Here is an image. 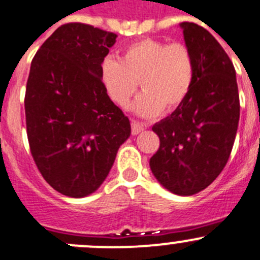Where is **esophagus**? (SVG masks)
Masks as SVG:
<instances>
[{
  "label": "esophagus",
  "mask_w": 260,
  "mask_h": 260,
  "mask_svg": "<svg viewBox=\"0 0 260 260\" xmlns=\"http://www.w3.org/2000/svg\"><path fill=\"white\" fill-rule=\"evenodd\" d=\"M145 129V125L142 124V123L137 122V120L132 119V135L136 136L138 135L140 132H142V131Z\"/></svg>",
  "instance_id": "1"
}]
</instances>
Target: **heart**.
<instances>
[{"label": "heart", "mask_w": 260, "mask_h": 260, "mask_svg": "<svg viewBox=\"0 0 260 260\" xmlns=\"http://www.w3.org/2000/svg\"><path fill=\"white\" fill-rule=\"evenodd\" d=\"M194 79V58L183 43L143 39L128 45L119 60L107 57L100 64V80L108 96L125 107L140 81L143 92L133 109L153 118L165 108L173 110L185 100Z\"/></svg>", "instance_id": "heart-1"}]
</instances>
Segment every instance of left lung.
Segmentation results:
<instances>
[{"mask_svg": "<svg viewBox=\"0 0 260 260\" xmlns=\"http://www.w3.org/2000/svg\"><path fill=\"white\" fill-rule=\"evenodd\" d=\"M194 58V79L183 103L152 127L160 138L150 168L158 183L178 196L207 188L225 168L240 118L233 62L205 27L181 22Z\"/></svg>", "mask_w": 260, "mask_h": 260, "instance_id": "left-lung-1", "label": "left lung"}]
</instances>
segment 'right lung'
I'll use <instances>...</instances> for the list:
<instances>
[{
	"mask_svg": "<svg viewBox=\"0 0 260 260\" xmlns=\"http://www.w3.org/2000/svg\"><path fill=\"white\" fill-rule=\"evenodd\" d=\"M115 39L114 32L91 25H62L30 66L25 94L30 151L47 183L67 197L96 191L131 136L129 119L100 80V64Z\"/></svg>",
	"mask_w": 260,
	"mask_h": 260,
	"instance_id": "add662e5",
	"label": "right lung"
}]
</instances>
